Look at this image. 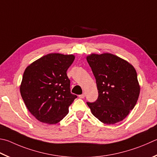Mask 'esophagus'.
<instances>
[{
	"label": "esophagus",
	"mask_w": 157,
	"mask_h": 157,
	"mask_svg": "<svg viewBox=\"0 0 157 157\" xmlns=\"http://www.w3.org/2000/svg\"><path fill=\"white\" fill-rule=\"evenodd\" d=\"M79 98H81V99L84 98H85V94L83 93V94H82V95H79Z\"/></svg>",
	"instance_id": "obj_1"
}]
</instances>
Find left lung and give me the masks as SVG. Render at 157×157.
I'll return each mask as SVG.
<instances>
[{
  "mask_svg": "<svg viewBox=\"0 0 157 157\" xmlns=\"http://www.w3.org/2000/svg\"><path fill=\"white\" fill-rule=\"evenodd\" d=\"M96 79L98 98L87 102L93 115L105 124L126 117L140 93L137 74L132 64L112 53H91L86 57Z\"/></svg>",
  "mask_w": 157,
  "mask_h": 157,
  "instance_id": "8db88e82",
  "label": "left lung"
}]
</instances>
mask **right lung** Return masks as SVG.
Listing matches in <instances>:
<instances>
[{
    "instance_id": "obj_1",
    "label": "right lung",
    "mask_w": 157,
    "mask_h": 157,
    "mask_svg": "<svg viewBox=\"0 0 157 157\" xmlns=\"http://www.w3.org/2000/svg\"><path fill=\"white\" fill-rule=\"evenodd\" d=\"M75 56L49 53L28 66L20 91L29 112L42 123L56 124L68 113L77 95L71 93L67 71Z\"/></svg>"
}]
</instances>
